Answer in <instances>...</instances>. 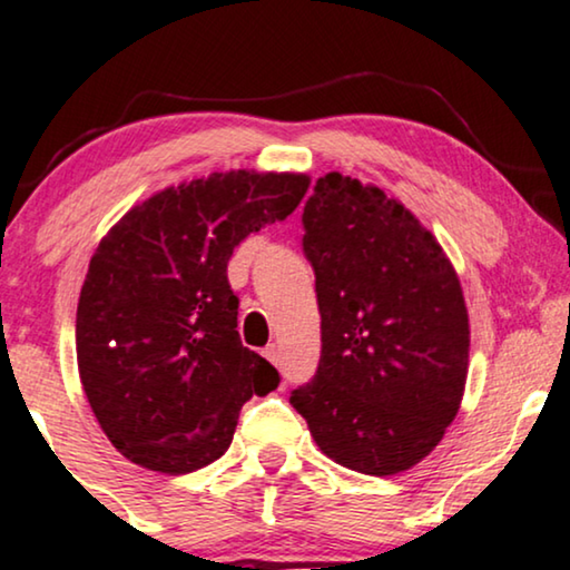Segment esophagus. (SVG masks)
Wrapping results in <instances>:
<instances>
[{
    "instance_id": "esophagus-1",
    "label": "esophagus",
    "mask_w": 570,
    "mask_h": 570,
    "mask_svg": "<svg viewBox=\"0 0 570 570\" xmlns=\"http://www.w3.org/2000/svg\"><path fill=\"white\" fill-rule=\"evenodd\" d=\"M263 356L268 360L271 364H278V346L276 344H268L263 348Z\"/></svg>"
}]
</instances>
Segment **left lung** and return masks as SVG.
Returning a JSON list of instances; mask_svg holds the SVG:
<instances>
[{
    "mask_svg": "<svg viewBox=\"0 0 570 570\" xmlns=\"http://www.w3.org/2000/svg\"><path fill=\"white\" fill-rule=\"evenodd\" d=\"M321 364L292 406L317 449L360 474L406 472L456 420L469 373L459 273L412 210L331 171L305 203Z\"/></svg>",
    "mask_w": 570,
    "mask_h": 570,
    "instance_id": "8db88e82",
    "label": "left lung"
}]
</instances>
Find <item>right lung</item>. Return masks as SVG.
I'll return each instance as SVG.
<instances>
[{
  "label": "right lung",
  "instance_id": "obj_1",
  "mask_svg": "<svg viewBox=\"0 0 570 570\" xmlns=\"http://www.w3.org/2000/svg\"><path fill=\"white\" fill-rule=\"evenodd\" d=\"M307 187V174L214 171L150 195L98 242L75 317L78 370L98 424L132 464L208 466L232 445L242 404L278 385L276 367L242 346L226 265Z\"/></svg>",
  "mask_w": 570,
  "mask_h": 570
}]
</instances>
